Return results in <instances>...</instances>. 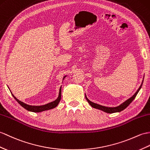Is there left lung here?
Segmentation results:
<instances>
[{"label": "left lung", "mask_w": 150, "mask_h": 150, "mask_svg": "<svg viewBox=\"0 0 150 150\" xmlns=\"http://www.w3.org/2000/svg\"><path fill=\"white\" fill-rule=\"evenodd\" d=\"M143 79H144V78H143ZM142 83H143V80H142L141 85L140 86V87H139V89H137V91L135 93L134 95L132 96H131L130 98H128L126 101H125L123 103L120 104V105H118L117 107H106V106H103V105H99V104H98V103H95L91 102V101H90L88 98V97L86 96V94H85V97H86V99L87 100V101H88V102L89 103V105H91L92 107L95 108V109L101 110L103 111V112H107V113L119 112H121V111L125 109H126V108L132 103V101H133L135 99V96H136L137 95V93H139V91H140V89H141L142 85Z\"/></svg>", "instance_id": "8db88e82"}]
</instances>
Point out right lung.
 I'll return each mask as SVG.
<instances>
[{
    "mask_svg": "<svg viewBox=\"0 0 150 150\" xmlns=\"http://www.w3.org/2000/svg\"><path fill=\"white\" fill-rule=\"evenodd\" d=\"M66 76H67V75L64 76L63 79H62V81H63V80L64 79ZM61 87L62 86H61L60 88H59V96L57 97V98L56 100H55L54 101H53V102L48 103L47 104H45V105H28V104H26L25 103L21 102V101H20L18 99H17L16 97L13 95V93H11V91H10V92H11L12 96H13V98H15L16 100V102H18L22 107H23L24 109H25L26 110H29V111H30V112H43V111H45V110H50V109H54V108L56 107L58 105V104H59V102H60V100H61Z\"/></svg>",
    "mask_w": 150,
    "mask_h": 150,
    "instance_id": "add662e5",
    "label": "right lung"
}]
</instances>
